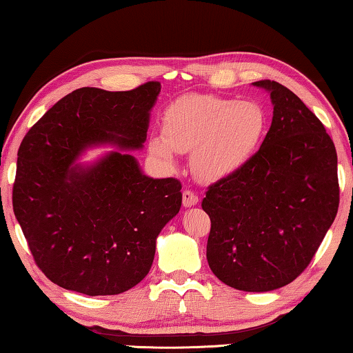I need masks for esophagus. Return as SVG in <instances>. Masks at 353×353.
Segmentation results:
<instances>
[{"label": "esophagus", "instance_id": "esophagus-1", "mask_svg": "<svg viewBox=\"0 0 353 353\" xmlns=\"http://www.w3.org/2000/svg\"><path fill=\"white\" fill-rule=\"evenodd\" d=\"M199 202V198L198 196H196L193 191L191 190H185L183 191V194H182V204H183V207H193V205H196Z\"/></svg>", "mask_w": 353, "mask_h": 353}]
</instances>
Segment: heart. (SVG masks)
I'll return each mask as SVG.
<instances>
[{
  "label": "heart",
  "instance_id": "obj_1",
  "mask_svg": "<svg viewBox=\"0 0 353 353\" xmlns=\"http://www.w3.org/2000/svg\"><path fill=\"white\" fill-rule=\"evenodd\" d=\"M162 124L163 134H154L148 141L149 154L174 168L176 152H191L194 174L216 182L252 160L265 139L268 113L255 101L188 94L166 107Z\"/></svg>",
  "mask_w": 353,
  "mask_h": 353
}]
</instances>
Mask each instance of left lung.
Segmentation results:
<instances>
[{
    "label": "left lung",
    "mask_w": 353,
    "mask_h": 353,
    "mask_svg": "<svg viewBox=\"0 0 353 353\" xmlns=\"http://www.w3.org/2000/svg\"><path fill=\"white\" fill-rule=\"evenodd\" d=\"M270 92L272 123L252 160L208 187V266L235 290L265 292L297 279L321 246L339 205L338 157L324 124L290 88Z\"/></svg>",
    "instance_id": "obj_1"
}]
</instances>
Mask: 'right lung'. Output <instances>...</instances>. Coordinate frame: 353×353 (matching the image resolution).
<instances>
[{"mask_svg": "<svg viewBox=\"0 0 353 353\" xmlns=\"http://www.w3.org/2000/svg\"><path fill=\"white\" fill-rule=\"evenodd\" d=\"M159 93L157 81L129 92L77 88L23 139L12 205L52 283L112 296L148 276L160 230L181 210V182L148 177L128 152H111L87 167L72 163L92 145L143 148Z\"/></svg>", "mask_w": 353, "mask_h": 353, "instance_id": "add662e5", "label": "right lung"}]
</instances>
